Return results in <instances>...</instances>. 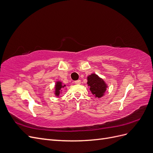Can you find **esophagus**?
I'll list each match as a JSON object with an SVG mask.
<instances>
[{
	"label": "esophagus",
	"instance_id": "1",
	"mask_svg": "<svg viewBox=\"0 0 153 153\" xmlns=\"http://www.w3.org/2000/svg\"><path fill=\"white\" fill-rule=\"evenodd\" d=\"M75 84H77V85L80 84H81V80H78L75 81Z\"/></svg>",
	"mask_w": 153,
	"mask_h": 153
}]
</instances>
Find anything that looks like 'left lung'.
Wrapping results in <instances>:
<instances>
[{
	"instance_id": "obj_1",
	"label": "left lung",
	"mask_w": 153,
	"mask_h": 153,
	"mask_svg": "<svg viewBox=\"0 0 153 153\" xmlns=\"http://www.w3.org/2000/svg\"><path fill=\"white\" fill-rule=\"evenodd\" d=\"M87 84L89 87L91 91L95 98H101L105 94V92L107 89V84H106L103 79L98 76L95 73H92L87 76Z\"/></svg>"
}]
</instances>
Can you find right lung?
<instances>
[{"label": "right lung", "instance_id": "1", "mask_svg": "<svg viewBox=\"0 0 153 153\" xmlns=\"http://www.w3.org/2000/svg\"><path fill=\"white\" fill-rule=\"evenodd\" d=\"M66 87V85H64L62 82L61 81H57L55 85V92L54 94L56 96H59L60 94H62V89Z\"/></svg>", "mask_w": 153, "mask_h": 153}]
</instances>
